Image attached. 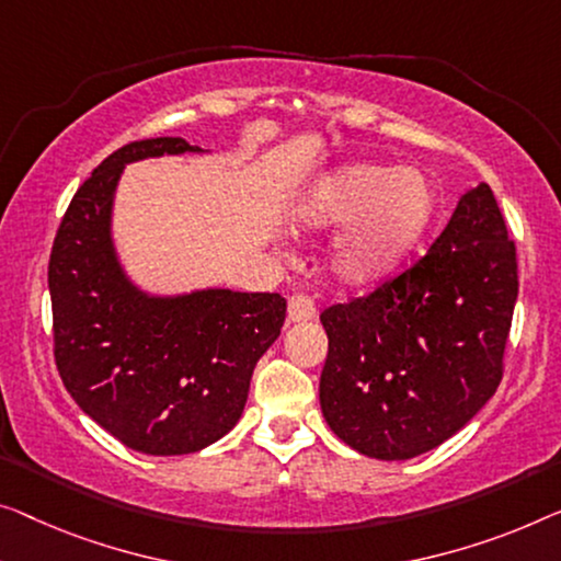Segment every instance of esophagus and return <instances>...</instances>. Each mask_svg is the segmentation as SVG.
<instances>
[{"label": "esophagus", "mask_w": 561, "mask_h": 561, "mask_svg": "<svg viewBox=\"0 0 561 561\" xmlns=\"http://www.w3.org/2000/svg\"><path fill=\"white\" fill-rule=\"evenodd\" d=\"M314 314H317V307L307 295L289 297V307H287L289 322H309L314 320Z\"/></svg>", "instance_id": "34e87169"}]
</instances>
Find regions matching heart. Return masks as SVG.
Returning <instances> with one entry per match:
<instances>
[{
    "mask_svg": "<svg viewBox=\"0 0 561 561\" xmlns=\"http://www.w3.org/2000/svg\"><path fill=\"white\" fill-rule=\"evenodd\" d=\"M309 229H342L330 272L345 287H370L398 270L436 216V186L413 165L347 163L322 175L299 204Z\"/></svg>",
    "mask_w": 561,
    "mask_h": 561,
    "instance_id": "b5f03b06",
    "label": "heart"
}]
</instances>
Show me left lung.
Listing matches in <instances>:
<instances>
[{"mask_svg": "<svg viewBox=\"0 0 561 561\" xmlns=\"http://www.w3.org/2000/svg\"><path fill=\"white\" fill-rule=\"evenodd\" d=\"M519 277L489 183L466 191L428 254L320 314V405L334 436L380 461L440 446L494 396Z\"/></svg>", "mask_w": 561, "mask_h": 561, "instance_id": "left-lung-1", "label": "left lung"}]
</instances>
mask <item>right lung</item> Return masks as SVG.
<instances>
[{
  "label": "right lung",
  "mask_w": 561,
  "mask_h": 561,
  "mask_svg": "<svg viewBox=\"0 0 561 561\" xmlns=\"http://www.w3.org/2000/svg\"><path fill=\"white\" fill-rule=\"evenodd\" d=\"M181 153L204 150L148 138L107 156L67 206L47 272L67 392L111 436L148 456L196 454L227 436L287 317L277 291L150 295L125 274L113 241L123 169Z\"/></svg>",
  "instance_id": "obj_1"
}]
</instances>
